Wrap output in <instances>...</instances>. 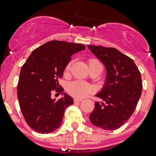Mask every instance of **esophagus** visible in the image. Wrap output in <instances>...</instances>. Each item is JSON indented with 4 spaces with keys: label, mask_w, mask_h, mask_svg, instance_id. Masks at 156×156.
<instances>
[{
    "label": "esophagus",
    "mask_w": 156,
    "mask_h": 156,
    "mask_svg": "<svg viewBox=\"0 0 156 156\" xmlns=\"http://www.w3.org/2000/svg\"><path fill=\"white\" fill-rule=\"evenodd\" d=\"M81 101H82V99H81V98H74V102H80Z\"/></svg>",
    "instance_id": "34e87169"
}]
</instances>
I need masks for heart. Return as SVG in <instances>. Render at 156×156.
I'll list each match as a JSON object with an SVG mask.
<instances>
[{"label":"heart","mask_w":156,"mask_h":156,"mask_svg":"<svg viewBox=\"0 0 156 156\" xmlns=\"http://www.w3.org/2000/svg\"><path fill=\"white\" fill-rule=\"evenodd\" d=\"M88 64H89V67L95 66H102L101 63L96 59H90L88 61ZM70 65L71 63L69 62L66 67V70H68L70 68ZM67 91L69 94H71L75 98H82L90 94L94 93L95 91V87L90 83L82 82V81H74L68 84Z\"/></svg>","instance_id":"heart-1"}]
</instances>
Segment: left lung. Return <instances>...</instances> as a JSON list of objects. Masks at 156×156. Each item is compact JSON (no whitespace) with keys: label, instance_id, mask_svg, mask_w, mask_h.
<instances>
[{"label":"left lung","instance_id":"left-lung-1","mask_svg":"<svg viewBox=\"0 0 156 156\" xmlns=\"http://www.w3.org/2000/svg\"><path fill=\"white\" fill-rule=\"evenodd\" d=\"M106 66L107 77L90 115L91 123L107 131L119 128L134 113L142 93L141 74L134 61L115 48L88 45Z\"/></svg>","mask_w":156,"mask_h":156}]
</instances>
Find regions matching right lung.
<instances>
[{
    "mask_svg": "<svg viewBox=\"0 0 156 156\" xmlns=\"http://www.w3.org/2000/svg\"><path fill=\"white\" fill-rule=\"evenodd\" d=\"M86 49L82 44L50 41L31 53L21 67L17 98L25 122L35 131L51 133L61 126L66 109L74 103L69 95L51 98L52 90L62 93L58 79L73 54Z\"/></svg>",
    "mask_w": 156,
    "mask_h": 156,
    "instance_id": "right-lung-1",
    "label": "right lung"
}]
</instances>
